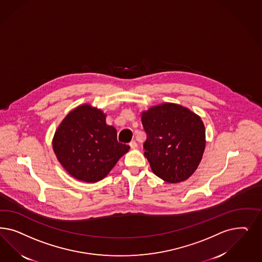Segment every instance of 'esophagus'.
Instances as JSON below:
<instances>
[{
    "label": "esophagus",
    "instance_id": "obj_1",
    "mask_svg": "<svg viewBox=\"0 0 262 262\" xmlns=\"http://www.w3.org/2000/svg\"><path fill=\"white\" fill-rule=\"evenodd\" d=\"M129 145H130V147H131L132 149H135V148L138 147V144H137V143H136L135 141H131V142H130V144H129Z\"/></svg>",
    "mask_w": 262,
    "mask_h": 262
}]
</instances>
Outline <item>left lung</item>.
I'll list each match as a JSON object with an SVG mask.
<instances>
[{
  "label": "left lung",
  "mask_w": 262,
  "mask_h": 262,
  "mask_svg": "<svg viewBox=\"0 0 262 262\" xmlns=\"http://www.w3.org/2000/svg\"><path fill=\"white\" fill-rule=\"evenodd\" d=\"M144 156L154 174L169 183L190 178L203 158L205 129L193 112L166 103L142 115Z\"/></svg>",
  "instance_id": "1"
}]
</instances>
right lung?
<instances>
[{"instance_id": "1", "label": "right lung", "mask_w": 262, "mask_h": 262, "mask_svg": "<svg viewBox=\"0 0 262 262\" xmlns=\"http://www.w3.org/2000/svg\"><path fill=\"white\" fill-rule=\"evenodd\" d=\"M101 111L83 105L70 112L57 129L53 148L62 167L79 180L105 178L130 146L118 142L117 130L107 125Z\"/></svg>"}]
</instances>
